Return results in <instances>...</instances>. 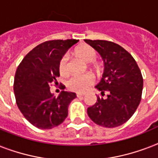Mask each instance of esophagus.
I'll list each match as a JSON object with an SVG mask.
<instances>
[{
  "label": "esophagus",
  "instance_id": "obj_1",
  "mask_svg": "<svg viewBox=\"0 0 158 158\" xmlns=\"http://www.w3.org/2000/svg\"><path fill=\"white\" fill-rule=\"evenodd\" d=\"M76 95H77V97H78V98H79V97H83V96H84V95H85V94H79V93H78V94H77Z\"/></svg>",
  "mask_w": 158,
  "mask_h": 158
}]
</instances>
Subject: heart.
<instances>
[{
  "label": "heart",
  "mask_w": 158,
  "mask_h": 158,
  "mask_svg": "<svg viewBox=\"0 0 158 158\" xmlns=\"http://www.w3.org/2000/svg\"><path fill=\"white\" fill-rule=\"evenodd\" d=\"M74 55L79 59L83 60L84 62L89 64L93 63L96 60L97 54L94 48H91L89 45H82L75 49ZM60 74L62 76H66L69 72V62H68V57L66 56L61 57L60 60L59 64H58ZM94 79L93 75L90 74H79V75H74L70 78L68 81V87L69 89H71L74 92L83 93L85 92L92 84H94Z\"/></svg>",
  "instance_id": "b5f03b06"
}]
</instances>
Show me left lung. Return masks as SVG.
Masks as SVG:
<instances>
[{
  "instance_id": "1",
  "label": "left lung",
  "mask_w": 158,
  "mask_h": 158,
  "mask_svg": "<svg viewBox=\"0 0 158 158\" xmlns=\"http://www.w3.org/2000/svg\"><path fill=\"white\" fill-rule=\"evenodd\" d=\"M85 43L100 54L104 61L101 81L95 88L106 98H97L88 108L89 118L95 124L106 128H115L130 119L139 106L142 96L143 79L133 56L122 47L112 42L89 40Z\"/></svg>"
}]
</instances>
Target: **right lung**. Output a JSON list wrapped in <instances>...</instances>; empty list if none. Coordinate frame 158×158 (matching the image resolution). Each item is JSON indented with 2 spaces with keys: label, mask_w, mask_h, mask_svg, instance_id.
<instances>
[{
  "label": "right lung",
  "mask_w": 158,
  "mask_h": 158,
  "mask_svg": "<svg viewBox=\"0 0 158 158\" xmlns=\"http://www.w3.org/2000/svg\"><path fill=\"white\" fill-rule=\"evenodd\" d=\"M78 42L67 39L41 43L17 68L14 81L16 103L26 120L38 129L49 130L60 125L68 115L69 103L76 98L74 93L64 90L56 98L51 93L50 84H58L60 60Z\"/></svg>",
  "instance_id": "obj_1"
}]
</instances>
